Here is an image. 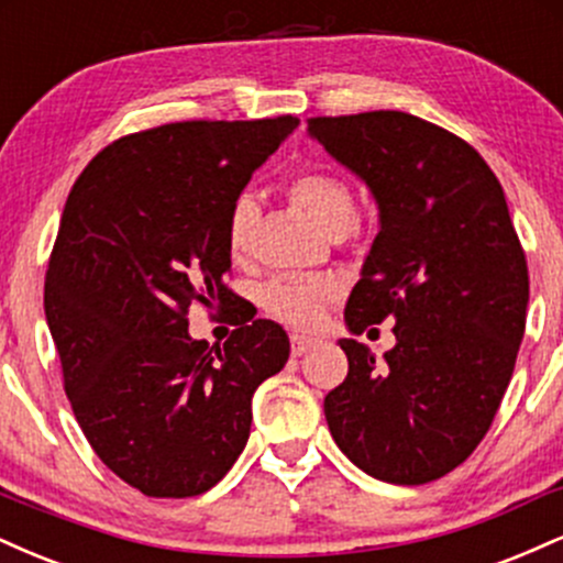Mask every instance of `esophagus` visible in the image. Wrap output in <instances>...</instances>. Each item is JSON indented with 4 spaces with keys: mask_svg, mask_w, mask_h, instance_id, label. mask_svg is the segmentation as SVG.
<instances>
[{
    "mask_svg": "<svg viewBox=\"0 0 563 563\" xmlns=\"http://www.w3.org/2000/svg\"><path fill=\"white\" fill-rule=\"evenodd\" d=\"M314 344H318V341L309 339V335L294 333V335H290V354H294V357H301V354L307 352V349H312Z\"/></svg>",
    "mask_w": 563,
    "mask_h": 563,
    "instance_id": "1",
    "label": "esophagus"
}]
</instances>
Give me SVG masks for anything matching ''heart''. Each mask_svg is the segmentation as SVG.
<instances>
[{
	"label": "heart",
	"instance_id": "1",
	"mask_svg": "<svg viewBox=\"0 0 563 563\" xmlns=\"http://www.w3.org/2000/svg\"><path fill=\"white\" fill-rule=\"evenodd\" d=\"M288 196L320 224L328 235L339 238L352 228L357 198L352 185L341 174L322 166L296 172L288 179ZM260 206L251 196H238L232 200L224 241L232 260H243L249 254L251 232H254ZM341 286L333 277H299V275H277L264 283L262 303L277 320L288 322L294 328H314L325 314L328 303L339 299Z\"/></svg>",
	"mask_w": 563,
	"mask_h": 563
}]
</instances>
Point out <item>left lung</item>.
<instances>
[{"mask_svg":"<svg viewBox=\"0 0 563 563\" xmlns=\"http://www.w3.org/2000/svg\"><path fill=\"white\" fill-rule=\"evenodd\" d=\"M307 129L380 211L349 331L391 318L397 335L384 363L339 341L349 373L325 397L328 429L380 482H434L489 431L525 339L529 273L506 192L466 140L418 115H318Z\"/></svg>","mask_w":563,"mask_h":563,"instance_id":"1","label":"left lung"}]
</instances>
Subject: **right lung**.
I'll return each mask as SVG.
<instances>
[{"mask_svg":"<svg viewBox=\"0 0 563 563\" xmlns=\"http://www.w3.org/2000/svg\"><path fill=\"white\" fill-rule=\"evenodd\" d=\"M299 126L174 121L111 142L70 187L44 314L74 416L102 463L147 497H192L238 461L251 397L290 344L273 320L222 346L187 333L192 303L224 309L232 200Z\"/></svg>","mask_w":563,"mask_h":563,"instance_id":"1","label":"right lung"}]
</instances>
